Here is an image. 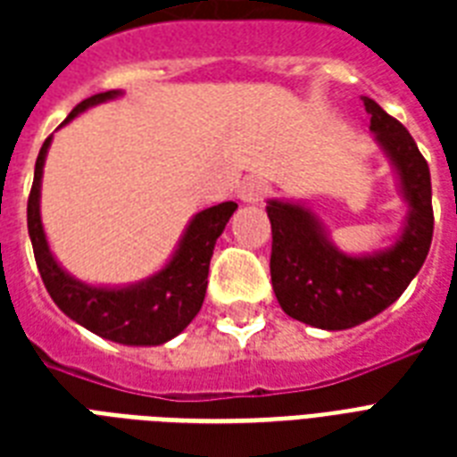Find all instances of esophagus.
I'll use <instances>...</instances> for the list:
<instances>
[{"label":"esophagus","mask_w":457,"mask_h":457,"mask_svg":"<svg viewBox=\"0 0 457 457\" xmlns=\"http://www.w3.org/2000/svg\"><path fill=\"white\" fill-rule=\"evenodd\" d=\"M268 192H270V187H268L265 179L249 178L244 179L242 187H239V199H242L244 204H261V201L268 196Z\"/></svg>","instance_id":"1"}]
</instances>
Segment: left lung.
<instances>
[{"label": "left lung", "instance_id": "obj_1", "mask_svg": "<svg viewBox=\"0 0 457 457\" xmlns=\"http://www.w3.org/2000/svg\"><path fill=\"white\" fill-rule=\"evenodd\" d=\"M370 130L398 178L405 213L391 246L348 256L329 242L311 208L294 201H268L272 225L270 278L282 311L318 329H351L375 318L405 292L425 263L434 232L432 178L415 139L377 102L362 96Z\"/></svg>", "mask_w": 457, "mask_h": 457}]
</instances>
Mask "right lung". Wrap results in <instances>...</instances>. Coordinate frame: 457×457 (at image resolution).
<instances>
[{
	"mask_svg": "<svg viewBox=\"0 0 457 457\" xmlns=\"http://www.w3.org/2000/svg\"><path fill=\"white\" fill-rule=\"evenodd\" d=\"M123 95L120 89H109L89 96L71 111L61 125L71 123L82 111L96 104L111 102ZM52 145L45 139L35 161V179L28 196V232L46 292L66 312L96 337L125 344V346H161L185 329L201 311L208 285V265L213 256L215 242L237 211L235 201L204 208L194 215L179 239L178 249L168 263L152 278L128 287H95L85 285L68 275L54 258L46 242L42 215H39V189H42V168Z\"/></svg>",
	"mask_w": 457,
	"mask_h": 457,
	"instance_id": "obj_1",
	"label": "right lung"
}]
</instances>
